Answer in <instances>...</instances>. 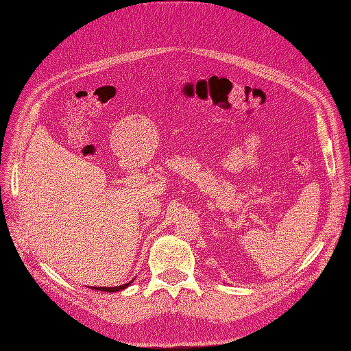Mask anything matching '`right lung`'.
<instances>
[{
  "instance_id": "add662e5",
  "label": "right lung",
  "mask_w": 351,
  "mask_h": 351,
  "mask_svg": "<svg viewBox=\"0 0 351 351\" xmlns=\"http://www.w3.org/2000/svg\"><path fill=\"white\" fill-rule=\"evenodd\" d=\"M132 284L127 282V284H123V285H119V287H93V290H99V291H107V293H115V291H120V290H124L125 287H129Z\"/></svg>"
}]
</instances>
